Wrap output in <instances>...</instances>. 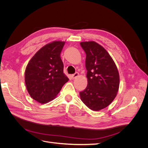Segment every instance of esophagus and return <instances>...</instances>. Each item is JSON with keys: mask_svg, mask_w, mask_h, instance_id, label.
Segmentation results:
<instances>
[{"mask_svg": "<svg viewBox=\"0 0 148 148\" xmlns=\"http://www.w3.org/2000/svg\"><path fill=\"white\" fill-rule=\"evenodd\" d=\"M78 75H79V73L77 72V73L73 74V75H71V78H72L73 79H75V78H77L78 77Z\"/></svg>", "mask_w": 148, "mask_h": 148, "instance_id": "34e87169", "label": "esophagus"}]
</instances>
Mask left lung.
Masks as SVG:
<instances>
[{"instance_id": "1", "label": "left lung", "mask_w": 148, "mask_h": 148, "mask_svg": "<svg viewBox=\"0 0 148 148\" xmlns=\"http://www.w3.org/2000/svg\"><path fill=\"white\" fill-rule=\"evenodd\" d=\"M86 53L85 65L88 85L79 92L81 100L88 108L98 111L106 108L117 95L120 77L109 53L95 41L80 42Z\"/></svg>"}]
</instances>
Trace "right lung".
<instances>
[{
    "label": "right lung",
    "instance_id": "obj_1",
    "mask_svg": "<svg viewBox=\"0 0 148 148\" xmlns=\"http://www.w3.org/2000/svg\"><path fill=\"white\" fill-rule=\"evenodd\" d=\"M65 42L55 41L41 47L26 67L25 81L33 99L41 104L53 100L69 81L64 73L60 53Z\"/></svg>",
    "mask_w": 148,
    "mask_h": 148
}]
</instances>
